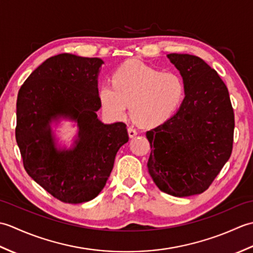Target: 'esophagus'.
I'll list each match as a JSON object with an SVG mask.
<instances>
[{"label": "esophagus", "instance_id": "34e87169", "mask_svg": "<svg viewBox=\"0 0 253 253\" xmlns=\"http://www.w3.org/2000/svg\"><path fill=\"white\" fill-rule=\"evenodd\" d=\"M127 131H128V136H129L130 138H133V137H136L138 135V131L135 129V128H132V127L128 128Z\"/></svg>", "mask_w": 253, "mask_h": 253}]
</instances>
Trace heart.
Segmentation results:
<instances>
[{
	"label": "heart",
	"instance_id": "1",
	"mask_svg": "<svg viewBox=\"0 0 253 253\" xmlns=\"http://www.w3.org/2000/svg\"><path fill=\"white\" fill-rule=\"evenodd\" d=\"M112 84L99 87L102 109L114 120H124L129 105L136 124L152 127L169 121L185 98L186 84L177 72H162L140 61H130L117 68Z\"/></svg>",
	"mask_w": 253,
	"mask_h": 253
}]
</instances>
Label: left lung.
I'll use <instances>...</instances> for the list:
<instances>
[{
  "instance_id": "1",
  "label": "left lung",
  "mask_w": 253,
  "mask_h": 253,
  "mask_svg": "<svg viewBox=\"0 0 253 253\" xmlns=\"http://www.w3.org/2000/svg\"><path fill=\"white\" fill-rule=\"evenodd\" d=\"M168 57L184 78L186 92L179 110L147 131L148 169L160 190L189 197L206 191L230 158L234 110L226 84L202 58Z\"/></svg>"
}]
</instances>
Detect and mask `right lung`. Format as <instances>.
Instances as JSON below:
<instances>
[{
  "mask_svg": "<svg viewBox=\"0 0 253 253\" xmlns=\"http://www.w3.org/2000/svg\"><path fill=\"white\" fill-rule=\"evenodd\" d=\"M102 64L99 57L62 53L37 67L18 92L15 133L24 168L37 184L65 203L98 196L117 151L128 141L125 124H104L96 115ZM60 118L78 123V139L71 149L57 148L51 133L50 123Z\"/></svg>",
  "mask_w": 253,
  "mask_h": 253,
  "instance_id": "obj_1",
  "label": "right lung"
}]
</instances>
